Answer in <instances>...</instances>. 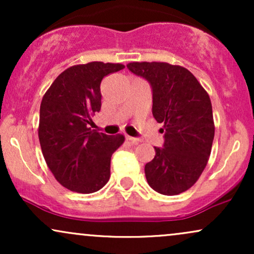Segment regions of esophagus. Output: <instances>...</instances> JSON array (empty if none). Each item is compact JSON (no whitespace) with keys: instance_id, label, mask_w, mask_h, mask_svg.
<instances>
[{"instance_id":"obj_1","label":"esophagus","mask_w":254,"mask_h":254,"mask_svg":"<svg viewBox=\"0 0 254 254\" xmlns=\"http://www.w3.org/2000/svg\"><path fill=\"white\" fill-rule=\"evenodd\" d=\"M125 138H127V141H130L131 143H138V142H139V138H136V137H131L129 135L125 136Z\"/></svg>"}]
</instances>
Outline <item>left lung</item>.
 Wrapping results in <instances>:
<instances>
[{
  "instance_id": "obj_1",
  "label": "left lung",
  "mask_w": 254,
  "mask_h": 254,
  "mask_svg": "<svg viewBox=\"0 0 254 254\" xmlns=\"http://www.w3.org/2000/svg\"><path fill=\"white\" fill-rule=\"evenodd\" d=\"M127 69L149 82L153 112L164 124V145L144 167L153 190L174 196L189 190L208 164L215 135L208 93L186 68L164 62H132Z\"/></svg>"
}]
</instances>
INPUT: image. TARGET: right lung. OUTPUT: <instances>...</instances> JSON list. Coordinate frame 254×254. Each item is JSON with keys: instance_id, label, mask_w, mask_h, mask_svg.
Wrapping results in <instances>:
<instances>
[{"instance_id": "add662e5", "label": "right lung", "mask_w": 254, "mask_h": 254, "mask_svg": "<svg viewBox=\"0 0 254 254\" xmlns=\"http://www.w3.org/2000/svg\"><path fill=\"white\" fill-rule=\"evenodd\" d=\"M123 64L90 62L64 70L43 97L39 115L44 159L61 185L78 193L97 192L110 179L111 156L124 136L90 130L101 109L100 83Z\"/></svg>"}]
</instances>
